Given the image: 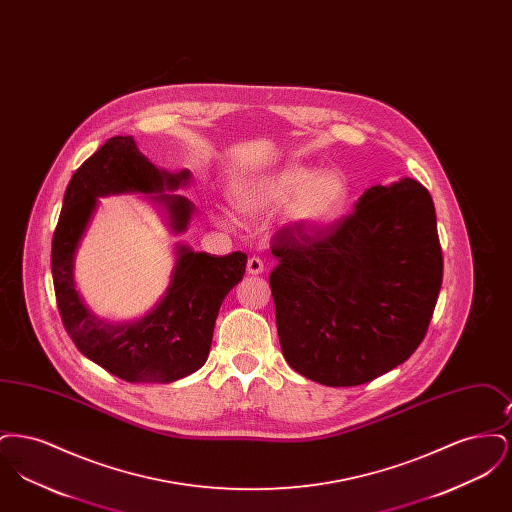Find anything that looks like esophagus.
<instances>
[{
    "instance_id": "34e87169",
    "label": "esophagus",
    "mask_w": 512,
    "mask_h": 512,
    "mask_svg": "<svg viewBox=\"0 0 512 512\" xmlns=\"http://www.w3.org/2000/svg\"><path fill=\"white\" fill-rule=\"evenodd\" d=\"M247 272H249V274H263V272H265L263 261H261L259 257H251V259L247 261Z\"/></svg>"
}]
</instances>
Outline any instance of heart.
I'll return each instance as SVG.
<instances>
[{
    "label": "heart",
    "mask_w": 512,
    "mask_h": 512,
    "mask_svg": "<svg viewBox=\"0 0 512 512\" xmlns=\"http://www.w3.org/2000/svg\"><path fill=\"white\" fill-rule=\"evenodd\" d=\"M349 194V180L340 171L317 172L299 163L244 178L232 186V199L240 213L265 219L288 207V222L309 234L322 232L340 219ZM219 222L230 226L232 219L219 213Z\"/></svg>",
    "instance_id": "1"
}]
</instances>
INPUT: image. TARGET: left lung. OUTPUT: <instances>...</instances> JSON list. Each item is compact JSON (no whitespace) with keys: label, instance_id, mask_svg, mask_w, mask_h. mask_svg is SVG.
<instances>
[{"label":"left lung","instance_id":"left-lung-1","mask_svg":"<svg viewBox=\"0 0 512 512\" xmlns=\"http://www.w3.org/2000/svg\"><path fill=\"white\" fill-rule=\"evenodd\" d=\"M272 255L280 347L301 376L332 388L366 384L424 340L443 259L434 201L413 178L366 188L353 215L317 236L282 230Z\"/></svg>","mask_w":512,"mask_h":512}]
</instances>
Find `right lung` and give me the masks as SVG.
Instances as JSON below:
<instances>
[{"mask_svg": "<svg viewBox=\"0 0 512 512\" xmlns=\"http://www.w3.org/2000/svg\"><path fill=\"white\" fill-rule=\"evenodd\" d=\"M192 184V172L155 167L132 136H115L74 172L51 244L57 307L78 351L126 382L171 384L205 365L220 305L242 282L247 257L195 253L174 244L171 280L144 317L107 320L90 311L76 288V251L99 207V197L144 194L161 213L172 236L184 234L195 205L176 190Z\"/></svg>", "mask_w": 512, "mask_h": 512, "instance_id": "right-lung-1", "label": "right lung"}]
</instances>
